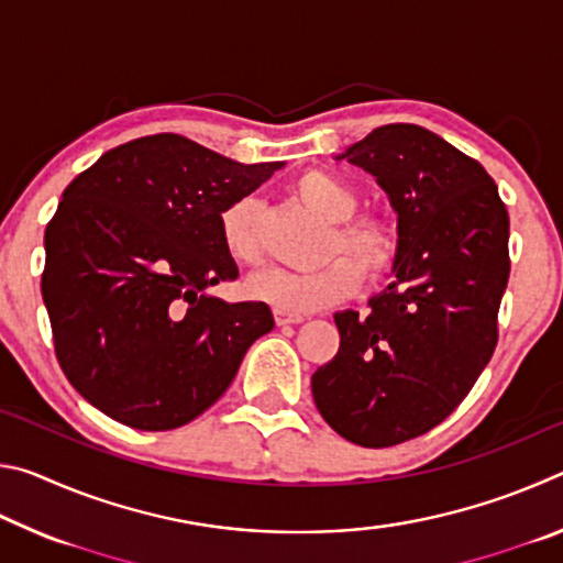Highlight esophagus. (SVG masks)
I'll use <instances>...</instances> for the list:
<instances>
[{
    "mask_svg": "<svg viewBox=\"0 0 563 563\" xmlns=\"http://www.w3.org/2000/svg\"><path fill=\"white\" fill-rule=\"evenodd\" d=\"M302 320H305L302 316H292V312L275 310V322H278V325H298V322H302Z\"/></svg>",
    "mask_w": 563,
    "mask_h": 563,
    "instance_id": "34e87169",
    "label": "esophagus"
}]
</instances>
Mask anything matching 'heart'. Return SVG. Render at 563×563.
Here are the masks:
<instances>
[{
	"label": "heart",
	"mask_w": 563,
	"mask_h": 563,
	"mask_svg": "<svg viewBox=\"0 0 563 563\" xmlns=\"http://www.w3.org/2000/svg\"><path fill=\"white\" fill-rule=\"evenodd\" d=\"M292 196L332 223L325 247L328 258L345 252L353 261L345 260V254L308 273L263 271L247 283V292L255 300L268 302L273 310L302 316L352 298L360 290L362 275L367 280H383L397 268L405 247L402 225L389 213L352 216L357 211V194L340 176L318 168L305 170L292 180ZM218 225L225 253L235 263L255 265L261 261L258 206L251 196L225 206Z\"/></svg>",
	"instance_id": "b5f03b06"
}]
</instances>
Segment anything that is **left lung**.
<instances>
[{
    "label": "left lung",
    "instance_id": "8db88e82",
    "mask_svg": "<svg viewBox=\"0 0 563 563\" xmlns=\"http://www.w3.org/2000/svg\"><path fill=\"white\" fill-rule=\"evenodd\" d=\"M340 158L385 188L405 247L365 316H335L340 350L312 375V397L340 437L383 450L450 417L492 360L509 213L479 161L415 123L379 126Z\"/></svg>",
    "mask_w": 563,
    "mask_h": 563
}]
</instances>
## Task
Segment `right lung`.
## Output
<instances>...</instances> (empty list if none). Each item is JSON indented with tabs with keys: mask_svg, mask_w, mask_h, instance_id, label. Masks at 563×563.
Wrapping results in <instances>:
<instances>
[{
	"mask_svg": "<svg viewBox=\"0 0 563 563\" xmlns=\"http://www.w3.org/2000/svg\"><path fill=\"white\" fill-rule=\"evenodd\" d=\"M283 164H238L178 133L133 139L66 186L46 225L42 298L56 360L117 422L166 432L203 415L275 320L208 288L238 265L221 213Z\"/></svg>",
	"mask_w": 563,
	"mask_h": 563,
	"instance_id": "right-lung-1",
	"label": "right lung"
}]
</instances>
